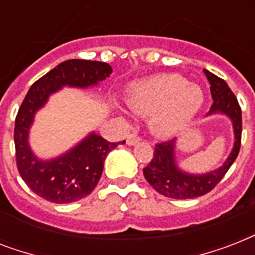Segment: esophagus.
Returning <instances> with one entry per match:
<instances>
[{
    "label": "esophagus",
    "instance_id": "1",
    "mask_svg": "<svg viewBox=\"0 0 255 255\" xmlns=\"http://www.w3.org/2000/svg\"><path fill=\"white\" fill-rule=\"evenodd\" d=\"M139 141H140V137L137 135H135V133H131V135L127 136L128 145H135V144H137Z\"/></svg>",
    "mask_w": 255,
    "mask_h": 255
}]
</instances>
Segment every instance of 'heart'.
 I'll return each instance as SVG.
<instances>
[{
	"label": "heart",
	"mask_w": 255,
	"mask_h": 255,
	"mask_svg": "<svg viewBox=\"0 0 255 255\" xmlns=\"http://www.w3.org/2000/svg\"><path fill=\"white\" fill-rule=\"evenodd\" d=\"M204 102L200 87L177 74H159L137 82L129 90L128 104L137 114H153L156 133L173 136L193 120Z\"/></svg>",
	"instance_id": "heart-1"
}]
</instances>
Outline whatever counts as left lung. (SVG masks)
Returning a JSON list of instances; mask_svg holds the SVG:
<instances>
[{
	"mask_svg": "<svg viewBox=\"0 0 255 255\" xmlns=\"http://www.w3.org/2000/svg\"><path fill=\"white\" fill-rule=\"evenodd\" d=\"M204 73L210 83V94L213 98V104L206 115L224 114L232 120L236 140L234 147L229 157L220 168L204 174H192L181 170L176 164V139L156 144L153 157L151 163L143 169V173L145 180L153 186V189L165 197L185 200L204 196L221 181L240 153L242 114L237 98L224 79L218 78L208 70H204Z\"/></svg>",
	"mask_w": 255,
	"mask_h": 255,
	"instance_id": "obj_1",
	"label": "left lung"
}]
</instances>
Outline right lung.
I'll return each mask as SVG.
<instances>
[{
	"label": "right lung",
	"instance_id": "add662e5",
	"mask_svg": "<svg viewBox=\"0 0 255 255\" xmlns=\"http://www.w3.org/2000/svg\"><path fill=\"white\" fill-rule=\"evenodd\" d=\"M111 73V66L104 62L70 59L39 78L26 94L14 127L15 161L22 180L39 197L55 204H69L88 196L99 182L104 160L119 143H110L91 132L65 155L51 160L38 159L27 141L35 112L63 86L91 87Z\"/></svg>",
	"mask_w": 255,
	"mask_h": 255
}]
</instances>
